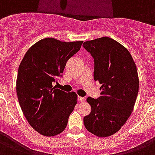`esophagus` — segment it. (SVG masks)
Masks as SVG:
<instances>
[{"mask_svg":"<svg viewBox=\"0 0 155 155\" xmlns=\"http://www.w3.org/2000/svg\"><path fill=\"white\" fill-rule=\"evenodd\" d=\"M78 100L79 101H85V97H80V96H78Z\"/></svg>","mask_w":155,"mask_h":155,"instance_id":"obj_1","label":"esophagus"}]
</instances>
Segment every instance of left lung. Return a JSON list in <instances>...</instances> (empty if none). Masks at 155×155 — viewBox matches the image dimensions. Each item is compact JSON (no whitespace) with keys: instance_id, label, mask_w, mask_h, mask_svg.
<instances>
[{"instance_id":"8db88e82","label":"left lung","mask_w":155,"mask_h":155,"mask_svg":"<svg viewBox=\"0 0 155 155\" xmlns=\"http://www.w3.org/2000/svg\"><path fill=\"white\" fill-rule=\"evenodd\" d=\"M83 46L94 59V78L101 84V96L86 99L91 112L84 117V125L97 137H109L123 127L133 110L139 87L137 67L128 49L112 38L88 41Z\"/></svg>"}]
</instances>
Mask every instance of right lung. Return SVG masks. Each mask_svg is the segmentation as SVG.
I'll use <instances>...</instances> for the list:
<instances>
[{
  "instance_id": "1",
  "label": "right lung",
  "mask_w": 155,
  "mask_h": 155,
  "mask_svg": "<svg viewBox=\"0 0 155 155\" xmlns=\"http://www.w3.org/2000/svg\"><path fill=\"white\" fill-rule=\"evenodd\" d=\"M82 42L44 38L28 49L20 64L17 98L29 125L41 135H58L67 126L78 95L56 89L54 83L58 82L67 61L78 52Z\"/></svg>"
}]
</instances>
